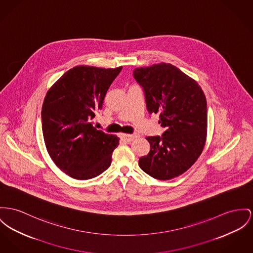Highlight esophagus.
<instances>
[{"label":"esophagus","mask_w":253,"mask_h":253,"mask_svg":"<svg viewBox=\"0 0 253 253\" xmlns=\"http://www.w3.org/2000/svg\"><path fill=\"white\" fill-rule=\"evenodd\" d=\"M139 135L136 134H122V138L124 139V140H126V142H131V141H133L134 139H136L137 137H138Z\"/></svg>","instance_id":"1"}]
</instances>
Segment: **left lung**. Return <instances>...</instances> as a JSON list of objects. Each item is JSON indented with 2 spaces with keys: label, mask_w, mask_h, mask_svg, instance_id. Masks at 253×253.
Segmentation results:
<instances>
[{
  "label": "left lung",
  "mask_w": 253,
  "mask_h": 253,
  "mask_svg": "<svg viewBox=\"0 0 253 253\" xmlns=\"http://www.w3.org/2000/svg\"><path fill=\"white\" fill-rule=\"evenodd\" d=\"M133 77L145 92L148 111L159 113L162 136H149L150 152L139 166L153 178L176 177L197 161L207 135V102L199 84L169 63L135 68Z\"/></svg>",
  "instance_id": "obj_1"
}]
</instances>
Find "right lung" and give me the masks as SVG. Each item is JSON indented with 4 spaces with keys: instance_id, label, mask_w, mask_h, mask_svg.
Returning <instances> with one entry per match:
<instances>
[{
    "instance_id": "1",
    "label": "right lung",
    "mask_w": 253,
    "mask_h": 253,
    "mask_svg": "<svg viewBox=\"0 0 253 253\" xmlns=\"http://www.w3.org/2000/svg\"><path fill=\"white\" fill-rule=\"evenodd\" d=\"M122 68L76 66L48 90L42 105V130L54 164L69 176L85 180L110 166L116 135L93 126L104 97Z\"/></svg>"
}]
</instances>
